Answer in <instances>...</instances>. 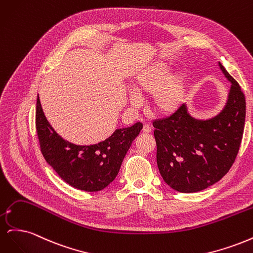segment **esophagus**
<instances>
[{
    "label": "esophagus",
    "mask_w": 253,
    "mask_h": 253,
    "mask_svg": "<svg viewBox=\"0 0 253 253\" xmlns=\"http://www.w3.org/2000/svg\"><path fill=\"white\" fill-rule=\"evenodd\" d=\"M151 131H152V128H151L150 126H148V125H144L143 126V127H142V132L143 133L149 134V133H151Z\"/></svg>",
    "instance_id": "1"
}]
</instances>
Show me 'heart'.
Segmentation results:
<instances>
[{"mask_svg":"<svg viewBox=\"0 0 253 253\" xmlns=\"http://www.w3.org/2000/svg\"><path fill=\"white\" fill-rule=\"evenodd\" d=\"M168 68L162 63L148 67L136 76L132 88L136 95L151 98V109L159 116H170L177 111L185 98V78L176 74L167 78ZM131 103L138 104L137 99L132 97Z\"/></svg>","mask_w":253,"mask_h":253,"instance_id":"heart-1","label":"heart"}]
</instances>
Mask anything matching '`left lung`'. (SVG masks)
<instances>
[{
  "label": "left lung",
  "mask_w": 253,
  "mask_h": 253,
  "mask_svg": "<svg viewBox=\"0 0 253 253\" xmlns=\"http://www.w3.org/2000/svg\"><path fill=\"white\" fill-rule=\"evenodd\" d=\"M218 65L231 82L219 114L210 119H196L182 104L170 117L153 122L160 175L178 192H198L214 185L230 170L240 150L246 100L239 83Z\"/></svg>",
  "instance_id": "1"
}]
</instances>
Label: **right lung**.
Wrapping results in <instances>:
<instances>
[{
  "label": "right lung",
  "instance_id": "obj_1",
  "mask_svg": "<svg viewBox=\"0 0 253 253\" xmlns=\"http://www.w3.org/2000/svg\"><path fill=\"white\" fill-rule=\"evenodd\" d=\"M36 128L46 163L68 185L86 192L108 187L116 178L126 152L140 133L142 124L117 128L108 139L97 144L77 145L57 134L37 99Z\"/></svg>",
  "mask_w": 253,
  "mask_h": 253
}]
</instances>
